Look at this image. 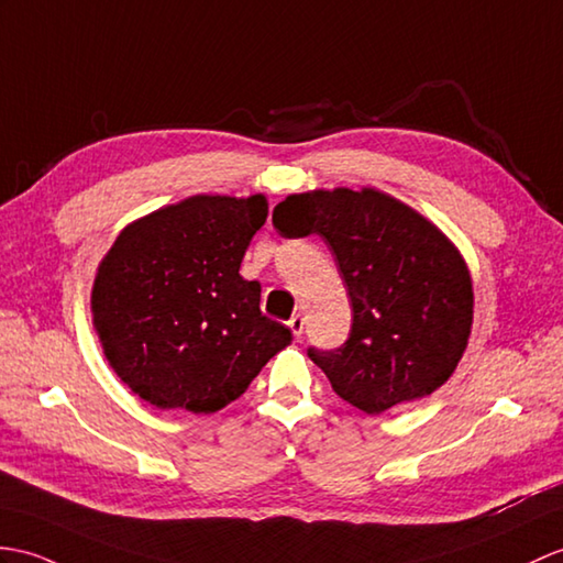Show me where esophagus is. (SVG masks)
Returning a JSON list of instances; mask_svg holds the SVG:
<instances>
[{"instance_id":"1","label":"esophagus","mask_w":563,"mask_h":563,"mask_svg":"<svg viewBox=\"0 0 563 563\" xmlns=\"http://www.w3.org/2000/svg\"><path fill=\"white\" fill-rule=\"evenodd\" d=\"M287 325H290V331H292L295 338H302V333H305V319L299 317V313H295V317L287 321Z\"/></svg>"}]
</instances>
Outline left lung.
Wrapping results in <instances>:
<instances>
[{"label": "left lung", "instance_id": "8db88e82", "mask_svg": "<svg viewBox=\"0 0 563 563\" xmlns=\"http://www.w3.org/2000/svg\"><path fill=\"white\" fill-rule=\"evenodd\" d=\"M273 228L283 238L319 234L347 287V341L307 350L338 396L382 415L449 382L473 325V283L429 220L376 189H319L287 196Z\"/></svg>", "mask_w": 563, "mask_h": 563}]
</instances>
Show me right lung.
Returning a JSON list of instances; mask_svg holds the SVG:
<instances>
[{"label":"right lung","mask_w":563,"mask_h":563,"mask_svg":"<svg viewBox=\"0 0 563 563\" xmlns=\"http://www.w3.org/2000/svg\"><path fill=\"white\" fill-rule=\"evenodd\" d=\"M266 216L261 194L191 196L132 222L102 258L90 309L104 357L155 408H225L290 345L258 309L261 285L240 276Z\"/></svg>","instance_id":"right-lung-1"}]
</instances>
